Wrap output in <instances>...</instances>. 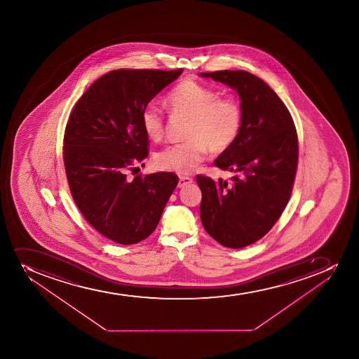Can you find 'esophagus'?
<instances>
[{
    "instance_id": "esophagus-1",
    "label": "esophagus",
    "mask_w": 359,
    "mask_h": 359,
    "mask_svg": "<svg viewBox=\"0 0 359 359\" xmlns=\"http://www.w3.org/2000/svg\"><path fill=\"white\" fill-rule=\"evenodd\" d=\"M192 177H180V179H179V184H177V186H179L180 189H184V187H186V186H189V184H192Z\"/></svg>"
}]
</instances>
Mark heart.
Instances as JSON below:
<instances>
[{
	"label": "heart",
	"mask_w": 359,
	"mask_h": 359,
	"mask_svg": "<svg viewBox=\"0 0 359 359\" xmlns=\"http://www.w3.org/2000/svg\"><path fill=\"white\" fill-rule=\"evenodd\" d=\"M167 107L174 117L187 119L185 142L167 146L156 154V163L163 170L189 174L203 161L207 149L221 154L231 149L241 131L243 114L240 104L196 79H182L170 90ZM146 137L159 142L165 133L163 114L156 104L149 103L140 114Z\"/></svg>",
	"instance_id": "heart-1"
}]
</instances>
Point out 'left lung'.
Listing matches in <instances>:
<instances>
[{"mask_svg":"<svg viewBox=\"0 0 359 359\" xmlns=\"http://www.w3.org/2000/svg\"><path fill=\"white\" fill-rule=\"evenodd\" d=\"M231 86L241 100V131L214 165L234 173L231 182L199 174L200 217L207 233L228 248L263 238L290 199L297 170L298 140L290 112L262 79L243 70L201 72Z\"/></svg>","mask_w":359,"mask_h":359,"instance_id":"left-lung-1","label":"left lung"}]
</instances>
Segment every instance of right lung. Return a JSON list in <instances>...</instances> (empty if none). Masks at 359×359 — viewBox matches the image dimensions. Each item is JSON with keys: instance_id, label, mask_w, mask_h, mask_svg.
<instances>
[{"instance_id": "right-lung-1", "label": "right lung", "mask_w": 359, "mask_h": 359, "mask_svg": "<svg viewBox=\"0 0 359 359\" xmlns=\"http://www.w3.org/2000/svg\"><path fill=\"white\" fill-rule=\"evenodd\" d=\"M182 72H107L86 90L69 118L63 160L72 198L86 220L119 245L152 234L179 182L170 172L133 179L126 172L149 156L140 124L144 107Z\"/></svg>"}]
</instances>
